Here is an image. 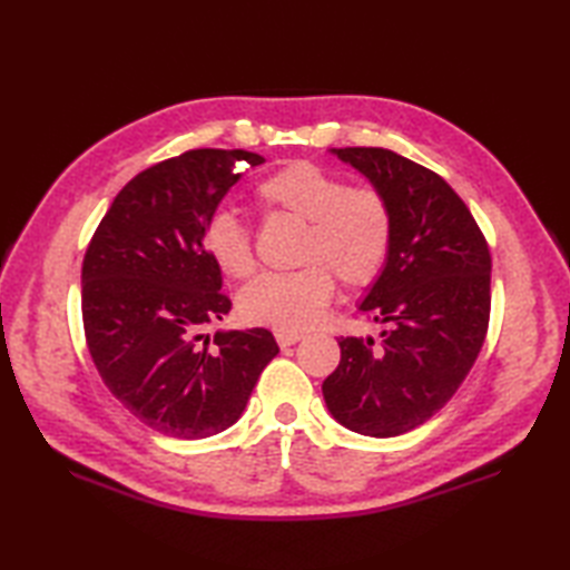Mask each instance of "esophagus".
Instances as JSON below:
<instances>
[{"label": "esophagus", "instance_id": "34e87169", "mask_svg": "<svg viewBox=\"0 0 570 570\" xmlns=\"http://www.w3.org/2000/svg\"><path fill=\"white\" fill-rule=\"evenodd\" d=\"M274 335H276V343L282 345V347L296 345V343L301 341V337H304V333H298V331H276Z\"/></svg>", "mask_w": 570, "mask_h": 570}]
</instances>
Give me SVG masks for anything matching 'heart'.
<instances>
[{"label": "heart", "mask_w": 570, "mask_h": 570, "mask_svg": "<svg viewBox=\"0 0 570 570\" xmlns=\"http://www.w3.org/2000/svg\"><path fill=\"white\" fill-rule=\"evenodd\" d=\"M257 198L269 210L308 220L296 272H266L237 296L239 318L276 331H304L328 308L335 278L367 286L384 269L392 249V210L374 188H350L347 180L313 161H292L266 176ZM203 247L223 274L245 278L254 269L247 225L235 213H215L203 229Z\"/></svg>", "instance_id": "obj_1"}]
</instances>
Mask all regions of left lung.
<instances>
[{
    "label": "left lung",
    "instance_id": "left-lung-1",
    "mask_svg": "<svg viewBox=\"0 0 570 570\" xmlns=\"http://www.w3.org/2000/svg\"><path fill=\"white\" fill-rule=\"evenodd\" d=\"M392 210V249L360 311L380 341L341 337V365L323 382L345 429L392 439L443 409L475 365L490 321V249L445 180L380 147L331 149Z\"/></svg>",
    "mask_w": 570,
    "mask_h": 570
}]
</instances>
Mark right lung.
Wrapping results in <instances>:
<instances>
[{"instance_id":"add662e5","label":"right lung","mask_w":570,"mask_h":570,"mask_svg":"<svg viewBox=\"0 0 570 570\" xmlns=\"http://www.w3.org/2000/svg\"><path fill=\"white\" fill-rule=\"evenodd\" d=\"M259 154L193 149L117 193L82 259L85 341L131 414L174 439H208L242 416L278 345L264 328L205 333L227 316L203 229Z\"/></svg>"}]
</instances>
